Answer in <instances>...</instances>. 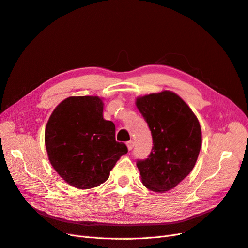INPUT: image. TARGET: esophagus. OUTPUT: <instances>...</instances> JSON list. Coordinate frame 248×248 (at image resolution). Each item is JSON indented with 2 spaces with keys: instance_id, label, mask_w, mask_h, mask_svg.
Returning a JSON list of instances; mask_svg holds the SVG:
<instances>
[{
  "instance_id": "1",
  "label": "esophagus",
  "mask_w": 248,
  "mask_h": 248,
  "mask_svg": "<svg viewBox=\"0 0 248 248\" xmlns=\"http://www.w3.org/2000/svg\"><path fill=\"white\" fill-rule=\"evenodd\" d=\"M126 146H127V148H128V150L130 151V150L133 148V141H132V140L127 141V142H126Z\"/></svg>"
}]
</instances>
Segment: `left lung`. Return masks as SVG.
Wrapping results in <instances>:
<instances>
[{
  "instance_id": "left-lung-1",
  "label": "left lung",
  "mask_w": 248,
  "mask_h": 248,
  "mask_svg": "<svg viewBox=\"0 0 248 248\" xmlns=\"http://www.w3.org/2000/svg\"><path fill=\"white\" fill-rule=\"evenodd\" d=\"M153 139L147 159L138 160L141 182L154 192L169 191L188 176L202 146L199 120L186 102L171 91L137 98Z\"/></svg>"
}]
</instances>
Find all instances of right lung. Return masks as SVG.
Returning <instances> with one entry per match:
<instances>
[{
	"instance_id": "add662e5",
	"label": "right lung",
	"mask_w": 248,
	"mask_h": 248,
	"mask_svg": "<svg viewBox=\"0 0 248 248\" xmlns=\"http://www.w3.org/2000/svg\"><path fill=\"white\" fill-rule=\"evenodd\" d=\"M98 96H71L50 115L44 133L49 162L65 182L90 189L106 182L127 147L115 139L116 127L103 119Z\"/></svg>"
}]
</instances>
